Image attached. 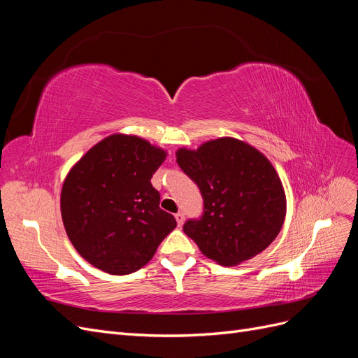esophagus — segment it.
<instances>
[{"instance_id":"34e87169","label":"esophagus","mask_w":358,"mask_h":358,"mask_svg":"<svg viewBox=\"0 0 358 358\" xmlns=\"http://www.w3.org/2000/svg\"><path fill=\"white\" fill-rule=\"evenodd\" d=\"M175 218H176V222H178V225H179V227H182L183 221H185V216H183V213H182V212H178V213L175 215Z\"/></svg>"}]
</instances>
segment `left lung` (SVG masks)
I'll use <instances>...</instances> for the list:
<instances>
[{"label": "left lung", "mask_w": 358, "mask_h": 358, "mask_svg": "<svg viewBox=\"0 0 358 358\" xmlns=\"http://www.w3.org/2000/svg\"><path fill=\"white\" fill-rule=\"evenodd\" d=\"M179 167L197 183L204 200L200 220L183 231L201 254L237 266L272 243L282 229L287 197L278 171L257 148L234 137L176 150Z\"/></svg>", "instance_id": "left-lung-1"}]
</instances>
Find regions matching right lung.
<instances>
[{
    "instance_id": "add662e5",
    "label": "right lung",
    "mask_w": 358,
    "mask_h": 358,
    "mask_svg": "<svg viewBox=\"0 0 358 358\" xmlns=\"http://www.w3.org/2000/svg\"><path fill=\"white\" fill-rule=\"evenodd\" d=\"M167 150L148 140L115 133L94 145L67 173L61 216L73 246L110 275L146 266L175 230V216L159 208L150 178Z\"/></svg>"
}]
</instances>
